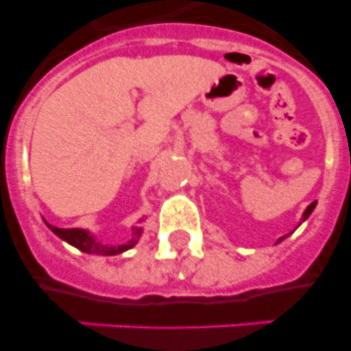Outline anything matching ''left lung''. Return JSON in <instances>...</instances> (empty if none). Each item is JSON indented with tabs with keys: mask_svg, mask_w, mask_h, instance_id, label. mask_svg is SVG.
<instances>
[{
	"mask_svg": "<svg viewBox=\"0 0 351 351\" xmlns=\"http://www.w3.org/2000/svg\"><path fill=\"white\" fill-rule=\"evenodd\" d=\"M315 206H316V202H313L311 206H309L308 209H306V213H304V216H302V221H304V219H308V216H309V214L313 213V209H315ZM283 239H285V237H281L280 241H278V243H281V241H283Z\"/></svg>",
	"mask_w": 351,
	"mask_h": 351,
	"instance_id": "left-lung-1",
	"label": "left lung"
}]
</instances>
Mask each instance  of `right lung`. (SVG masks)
<instances>
[{
	"label": "right lung",
	"instance_id": "1",
	"mask_svg": "<svg viewBox=\"0 0 351 351\" xmlns=\"http://www.w3.org/2000/svg\"><path fill=\"white\" fill-rule=\"evenodd\" d=\"M47 226L58 235V237L66 241L68 244L75 246L77 250L84 251V253H91V255H119V253L130 250L133 244L137 243V239H132L130 243L123 244V246H107V244H101L98 243V241H95V237H93L91 234H88L86 230H80V228H58V226H52L49 225V223ZM133 230H135V235H141V228L135 226Z\"/></svg>",
	"mask_w": 351,
	"mask_h": 351
}]
</instances>
